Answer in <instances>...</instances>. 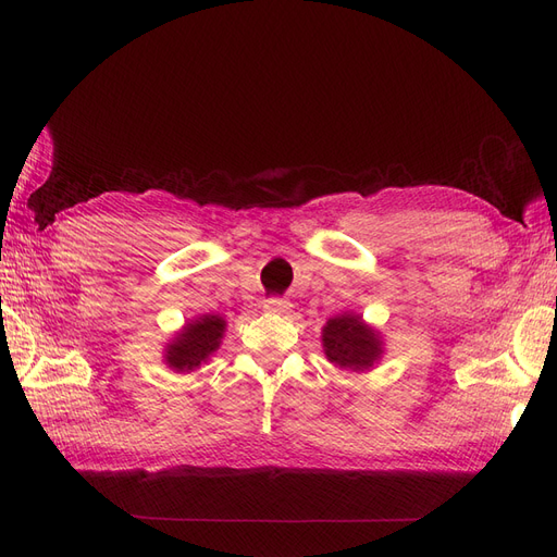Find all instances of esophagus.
<instances>
[{
	"instance_id": "1",
	"label": "esophagus",
	"mask_w": 557,
	"mask_h": 557,
	"mask_svg": "<svg viewBox=\"0 0 557 557\" xmlns=\"http://www.w3.org/2000/svg\"><path fill=\"white\" fill-rule=\"evenodd\" d=\"M263 307H265V312H271V314H284V312L292 310V302L284 300V298L273 296V298H268V300L263 302Z\"/></svg>"
}]
</instances>
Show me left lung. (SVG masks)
<instances>
[{"label": "left lung", "mask_w": 557, "mask_h": 557, "mask_svg": "<svg viewBox=\"0 0 557 557\" xmlns=\"http://www.w3.org/2000/svg\"><path fill=\"white\" fill-rule=\"evenodd\" d=\"M323 348L327 360L344 369H367L381 356L379 335L354 314H342L325 323Z\"/></svg>", "instance_id": "left-lung-1"}]
</instances>
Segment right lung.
Wrapping results in <instances>:
<instances>
[{
	"mask_svg": "<svg viewBox=\"0 0 557 557\" xmlns=\"http://www.w3.org/2000/svg\"><path fill=\"white\" fill-rule=\"evenodd\" d=\"M224 333L222 317H199L185 325V331L168 346V364L178 372H193L195 367L206 362L220 346Z\"/></svg>",
	"mask_w": 557,
	"mask_h": 557,
	"instance_id": "obj_1",
	"label": "right lung"
}]
</instances>
